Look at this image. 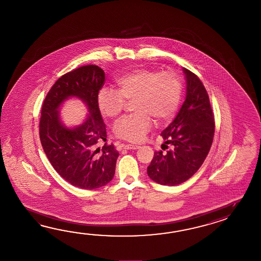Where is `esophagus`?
<instances>
[{
  "mask_svg": "<svg viewBox=\"0 0 261 261\" xmlns=\"http://www.w3.org/2000/svg\"><path fill=\"white\" fill-rule=\"evenodd\" d=\"M123 148L124 149H139L140 148V146L139 145H137V144H124L123 145Z\"/></svg>",
  "mask_w": 261,
  "mask_h": 261,
  "instance_id": "obj_1",
  "label": "esophagus"
}]
</instances>
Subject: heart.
Listing matches in <instances>:
<instances>
[{
    "label": "heart",
    "mask_w": 261,
    "mask_h": 261,
    "mask_svg": "<svg viewBox=\"0 0 261 261\" xmlns=\"http://www.w3.org/2000/svg\"><path fill=\"white\" fill-rule=\"evenodd\" d=\"M116 90L100 89L98 107L107 118L118 117L133 101L135 115L120 119L114 127L118 138L133 143L144 140L156 122H168L174 116L182 96V82L175 72H159L150 69H136L124 73L116 80Z\"/></svg>",
    "instance_id": "heart-1"
}]
</instances>
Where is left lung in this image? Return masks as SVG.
Instances as JSON below:
<instances>
[{"label":"left lung","instance_id":"1","mask_svg":"<svg viewBox=\"0 0 261 261\" xmlns=\"http://www.w3.org/2000/svg\"><path fill=\"white\" fill-rule=\"evenodd\" d=\"M187 80L186 100L177 116L161 136L172 148L155 151L147 174L163 186H176L189 180L202 165L211 148L215 118L209 96L200 78L183 68Z\"/></svg>","mask_w":261,"mask_h":261}]
</instances>
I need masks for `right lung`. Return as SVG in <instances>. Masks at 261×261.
<instances>
[{
    "instance_id": "obj_1",
    "label": "right lung",
    "mask_w": 261,
    "mask_h": 261,
    "mask_svg": "<svg viewBox=\"0 0 261 261\" xmlns=\"http://www.w3.org/2000/svg\"><path fill=\"white\" fill-rule=\"evenodd\" d=\"M106 80L97 65L79 67L67 72L52 86L42 106L41 144L51 165L61 177L83 189H99L111 181L119 153L106 142V127L98 107V94ZM75 96L88 107L85 121L74 128L61 122L59 107Z\"/></svg>"
}]
</instances>
